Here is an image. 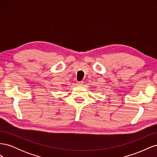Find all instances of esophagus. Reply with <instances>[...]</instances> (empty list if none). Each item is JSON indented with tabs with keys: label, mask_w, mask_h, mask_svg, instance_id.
<instances>
[{
	"label": "esophagus",
	"mask_w": 157,
	"mask_h": 157,
	"mask_svg": "<svg viewBox=\"0 0 157 157\" xmlns=\"http://www.w3.org/2000/svg\"><path fill=\"white\" fill-rule=\"evenodd\" d=\"M83 83L84 82L82 81H78V82H77V85H78V86H82Z\"/></svg>",
	"instance_id": "1"
}]
</instances>
